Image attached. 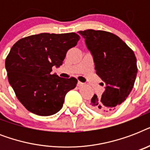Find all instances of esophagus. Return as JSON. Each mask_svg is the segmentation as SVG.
I'll use <instances>...</instances> for the list:
<instances>
[{"label":"esophagus","mask_w":150,"mask_h":150,"mask_svg":"<svg viewBox=\"0 0 150 150\" xmlns=\"http://www.w3.org/2000/svg\"><path fill=\"white\" fill-rule=\"evenodd\" d=\"M77 85H78V86H84L85 83H83V82L79 81V82H78V84Z\"/></svg>","instance_id":"esophagus-1"}]
</instances>
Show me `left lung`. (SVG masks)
Returning a JSON list of instances; mask_svg holds the SVG:
<instances>
[{
	"instance_id": "obj_1",
	"label": "left lung",
	"mask_w": 150,
	"mask_h": 150,
	"mask_svg": "<svg viewBox=\"0 0 150 150\" xmlns=\"http://www.w3.org/2000/svg\"><path fill=\"white\" fill-rule=\"evenodd\" d=\"M93 57L96 75L105 83L102 96L96 94L89 107L99 113L115 110L132 91L138 68L133 50L115 34L103 30L79 31Z\"/></svg>"
}]
</instances>
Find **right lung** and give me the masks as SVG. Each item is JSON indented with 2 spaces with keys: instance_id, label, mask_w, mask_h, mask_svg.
Returning a JSON list of instances; mask_svg holds the SVG:
<instances>
[{
  "instance_id": "add662e5",
  "label": "right lung",
  "mask_w": 150,
  "mask_h": 150,
  "mask_svg": "<svg viewBox=\"0 0 150 150\" xmlns=\"http://www.w3.org/2000/svg\"><path fill=\"white\" fill-rule=\"evenodd\" d=\"M79 39L75 33H44L20 39L13 45L5 60L8 82L29 111L50 116L62 108L66 93L75 89L78 80L52 75V68L62 64Z\"/></svg>"
}]
</instances>
